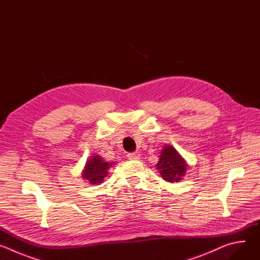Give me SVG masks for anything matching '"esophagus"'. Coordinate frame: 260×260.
I'll return each instance as SVG.
<instances>
[{"label":"esophagus","instance_id":"esophagus-1","mask_svg":"<svg viewBox=\"0 0 260 260\" xmlns=\"http://www.w3.org/2000/svg\"><path fill=\"white\" fill-rule=\"evenodd\" d=\"M127 157L129 159H139L140 158V153L139 152H132L127 154Z\"/></svg>","mask_w":260,"mask_h":260}]
</instances>
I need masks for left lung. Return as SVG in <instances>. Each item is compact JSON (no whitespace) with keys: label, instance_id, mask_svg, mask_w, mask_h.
I'll return each mask as SVG.
<instances>
[{"label":"left lung","instance_id":"left-lung-1","mask_svg":"<svg viewBox=\"0 0 260 260\" xmlns=\"http://www.w3.org/2000/svg\"><path fill=\"white\" fill-rule=\"evenodd\" d=\"M156 167L162 179L168 182H179L186 172V162L174 147L168 145L161 150Z\"/></svg>","mask_w":260,"mask_h":260}]
</instances>
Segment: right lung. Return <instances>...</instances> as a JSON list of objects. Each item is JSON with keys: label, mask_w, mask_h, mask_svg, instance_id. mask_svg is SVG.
I'll return each mask as SVG.
<instances>
[{"label": "right lung", "mask_w": 260, "mask_h": 260, "mask_svg": "<svg viewBox=\"0 0 260 260\" xmlns=\"http://www.w3.org/2000/svg\"><path fill=\"white\" fill-rule=\"evenodd\" d=\"M113 162L105 161L100 155L90 156L86 161L82 177L86 179L90 184H100L103 183L104 178L108 175V169L111 168Z\"/></svg>", "instance_id": "obj_1"}]
</instances>
